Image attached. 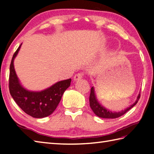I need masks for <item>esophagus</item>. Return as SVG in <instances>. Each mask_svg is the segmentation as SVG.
<instances>
[{
	"label": "esophagus",
	"mask_w": 154,
	"mask_h": 154,
	"mask_svg": "<svg viewBox=\"0 0 154 154\" xmlns=\"http://www.w3.org/2000/svg\"><path fill=\"white\" fill-rule=\"evenodd\" d=\"M83 76V74L82 73H78L76 75H75L74 77V81H77L82 79V78Z\"/></svg>",
	"instance_id": "esophagus-1"
}]
</instances>
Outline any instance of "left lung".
<instances>
[{"mask_svg":"<svg viewBox=\"0 0 154 154\" xmlns=\"http://www.w3.org/2000/svg\"><path fill=\"white\" fill-rule=\"evenodd\" d=\"M140 98V92L139 93L138 96L137 97V99L132 105H131L130 107L127 108L126 109H124V110H122L120 112H112L109 109L105 108L103 106H102L100 103L98 102V100L96 98V96L95 94V90L93 86L92 87L90 90V106L91 109H92L94 113L100 118H117L122 116V115L125 114L128 111H129L130 109L133 108L134 106L138 102V100Z\"/></svg>","mask_w":154,"mask_h":154,"instance_id":"8db88e82","label":"left lung"}]
</instances>
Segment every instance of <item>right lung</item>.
I'll return each mask as SVG.
<instances>
[{"instance_id": "right-lung-1", "label": "right lung", "mask_w": 154, "mask_h": 154, "mask_svg": "<svg viewBox=\"0 0 154 154\" xmlns=\"http://www.w3.org/2000/svg\"><path fill=\"white\" fill-rule=\"evenodd\" d=\"M22 44L12 56L10 65L9 90L15 102L23 110L33 118L48 116L57 108L65 90L70 86L71 79L59 81L41 91H30L22 85L14 66V60Z\"/></svg>"}]
</instances>
